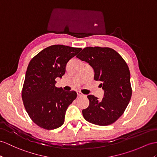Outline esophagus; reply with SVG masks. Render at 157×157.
<instances>
[{
    "label": "esophagus",
    "instance_id": "34e87169",
    "mask_svg": "<svg viewBox=\"0 0 157 157\" xmlns=\"http://www.w3.org/2000/svg\"><path fill=\"white\" fill-rule=\"evenodd\" d=\"M77 94H78V97H82V96H84V94L81 93V92H80V91H77Z\"/></svg>",
    "mask_w": 157,
    "mask_h": 157
}]
</instances>
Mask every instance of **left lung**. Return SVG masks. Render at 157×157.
<instances>
[{
	"label": "left lung",
	"mask_w": 157,
	"mask_h": 157,
	"mask_svg": "<svg viewBox=\"0 0 157 157\" xmlns=\"http://www.w3.org/2000/svg\"><path fill=\"white\" fill-rule=\"evenodd\" d=\"M76 57L93 68L94 79L101 82L100 85L104 90L101 100L88 95L89 106L82 110L84 118L94 124H111L123 114L131 98L127 64L117 51L106 47H86Z\"/></svg>",
	"instance_id": "obj_1"
}]
</instances>
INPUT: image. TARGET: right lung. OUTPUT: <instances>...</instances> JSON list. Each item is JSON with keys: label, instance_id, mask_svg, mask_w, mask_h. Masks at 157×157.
<instances>
[{"label": "right lung", "instance_id": "obj_1", "mask_svg": "<svg viewBox=\"0 0 157 157\" xmlns=\"http://www.w3.org/2000/svg\"><path fill=\"white\" fill-rule=\"evenodd\" d=\"M81 48L56 44L43 49L30 61L22 91L25 109L34 123L52 130L64 122L68 106L76 98L75 91L55 86L56 78H62L67 63Z\"/></svg>", "mask_w": 157, "mask_h": 157}]
</instances>
